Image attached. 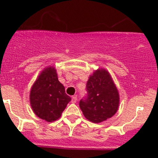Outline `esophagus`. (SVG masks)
<instances>
[{"label": "esophagus", "instance_id": "esophagus-1", "mask_svg": "<svg viewBox=\"0 0 158 158\" xmlns=\"http://www.w3.org/2000/svg\"><path fill=\"white\" fill-rule=\"evenodd\" d=\"M76 102H77V97H76V95H73V96L72 97V102L76 103Z\"/></svg>", "mask_w": 158, "mask_h": 158}]
</instances>
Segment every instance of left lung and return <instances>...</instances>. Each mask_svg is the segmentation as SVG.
I'll return each instance as SVG.
<instances>
[{"instance_id":"8db88e82","label":"left lung","mask_w":158,"mask_h":158,"mask_svg":"<svg viewBox=\"0 0 158 158\" xmlns=\"http://www.w3.org/2000/svg\"><path fill=\"white\" fill-rule=\"evenodd\" d=\"M118 105V92L109 72L96 70L87 82L86 96L79 102L84 116L90 122L99 123L112 117Z\"/></svg>"}]
</instances>
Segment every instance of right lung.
Here are the masks:
<instances>
[{
	"mask_svg": "<svg viewBox=\"0 0 158 158\" xmlns=\"http://www.w3.org/2000/svg\"><path fill=\"white\" fill-rule=\"evenodd\" d=\"M71 98L57 78L53 67L46 68L32 86L30 101L33 112L48 122L57 120Z\"/></svg>",
	"mask_w": 158,
	"mask_h": 158,
	"instance_id": "right-lung-1",
	"label": "right lung"
}]
</instances>
